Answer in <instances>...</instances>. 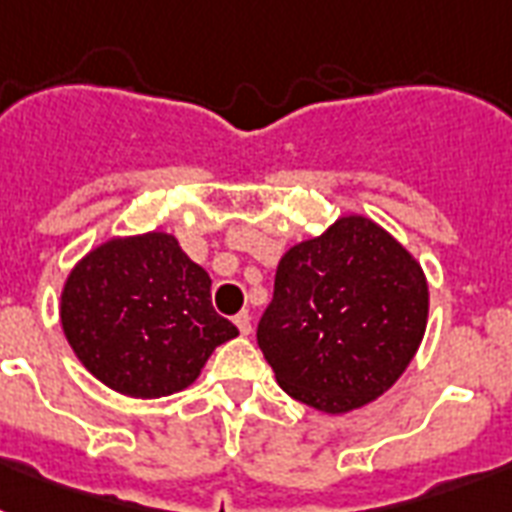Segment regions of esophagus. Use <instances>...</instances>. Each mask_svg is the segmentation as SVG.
<instances>
[{
    "label": "esophagus",
    "instance_id": "1",
    "mask_svg": "<svg viewBox=\"0 0 512 512\" xmlns=\"http://www.w3.org/2000/svg\"><path fill=\"white\" fill-rule=\"evenodd\" d=\"M233 324H236V327H239V332L244 337L249 335V332H252V316H249L247 311H241L239 316H236V319H233Z\"/></svg>",
    "mask_w": 512,
    "mask_h": 512
}]
</instances>
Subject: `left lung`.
<instances>
[{
    "mask_svg": "<svg viewBox=\"0 0 512 512\" xmlns=\"http://www.w3.org/2000/svg\"><path fill=\"white\" fill-rule=\"evenodd\" d=\"M428 308L417 257L372 217L342 215L281 257L257 345L295 401L348 414L406 372Z\"/></svg>",
    "mask_w": 512,
    "mask_h": 512,
    "instance_id": "1",
    "label": "left lung"
}]
</instances>
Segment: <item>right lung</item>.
<instances>
[{
  "instance_id": "right-lung-1",
  "label": "right lung",
  "mask_w": 512,
  "mask_h": 512,
  "mask_svg": "<svg viewBox=\"0 0 512 512\" xmlns=\"http://www.w3.org/2000/svg\"><path fill=\"white\" fill-rule=\"evenodd\" d=\"M209 273L172 233L114 236L66 276L60 327L84 369L116 393L162 398L196 382L239 329L217 316Z\"/></svg>"
}]
</instances>
